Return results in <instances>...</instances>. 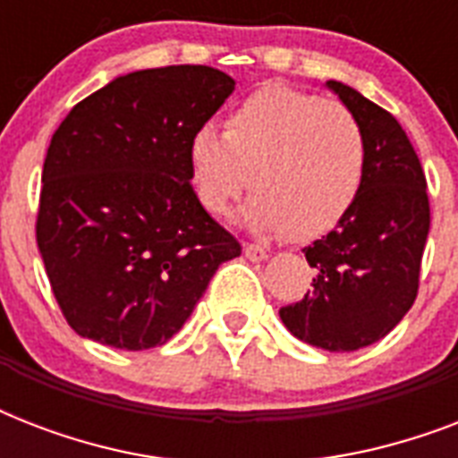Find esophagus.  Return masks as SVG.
Returning a JSON list of instances; mask_svg holds the SVG:
<instances>
[{
	"label": "esophagus",
	"mask_w": 458,
	"mask_h": 458,
	"mask_svg": "<svg viewBox=\"0 0 458 458\" xmlns=\"http://www.w3.org/2000/svg\"><path fill=\"white\" fill-rule=\"evenodd\" d=\"M244 257L250 259V261H264L268 257V251L261 247V244H244Z\"/></svg>",
	"instance_id": "esophagus-1"
}]
</instances>
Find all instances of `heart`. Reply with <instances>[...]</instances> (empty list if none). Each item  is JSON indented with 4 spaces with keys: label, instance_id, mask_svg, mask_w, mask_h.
Listing matches in <instances>:
<instances>
[{
    "label": "heart",
    "instance_id": "obj_1",
    "mask_svg": "<svg viewBox=\"0 0 458 458\" xmlns=\"http://www.w3.org/2000/svg\"><path fill=\"white\" fill-rule=\"evenodd\" d=\"M190 168L207 211L223 216L254 187L244 221L254 230L311 240L344 218L366 171V135L349 106L268 85L244 99L225 135L204 125L190 140Z\"/></svg>",
    "mask_w": 458,
    "mask_h": 458
}]
</instances>
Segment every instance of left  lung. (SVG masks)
<instances>
[{
  "instance_id": "1",
  "label": "left lung",
  "mask_w": 458,
  "mask_h": 458,
  "mask_svg": "<svg viewBox=\"0 0 458 458\" xmlns=\"http://www.w3.org/2000/svg\"><path fill=\"white\" fill-rule=\"evenodd\" d=\"M327 88L354 111L366 135L359 197L327 235L304 247L311 290L280 309L294 337L327 352H354L390 333L419 294L430 230L426 173L390 111L344 82Z\"/></svg>"
}]
</instances>
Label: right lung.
Listing matches in <instances>:
<instances>
[{"mask_svg": "<svg viewBox=\"0 0 458 458\" xmlns=\"http://www.w3.org/2000/svg\"><path fill=\"white\" fill-rule=\"evenodd\" d=\"M211 66L147 68L78 102L42 168L38 247L68 326L140 352L178 333L242 254L192 187L190 140L233 95Z\"/></svg>", "mask_w": 458, "mask_h": 458, "instance_id": "obj_1", "label": "right lung"}]
</instances>
